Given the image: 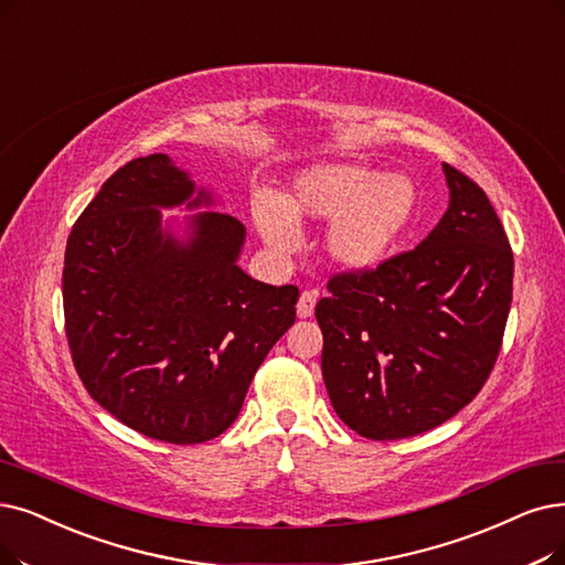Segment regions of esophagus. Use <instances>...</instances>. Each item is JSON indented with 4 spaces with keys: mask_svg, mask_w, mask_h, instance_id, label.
Masks as SVG:
<instances>
[{
    "mask_svg": "<svg viewBox=\"0 0 565 565\" xmlns=\"http://www.w3.org/2000/svg\"><path fill=\"white\" fill-rule=\"evenodd\" d=\"M315 303H318V291H310V289L301 291L299 303H297V315H299V318H303V320L310 318L312 310H315Z\"/></svg>",
    "mask_w": 565,
    "mask_h": 565,
    "instance_id": "esophagus-1",
    "label": "esophagus"
}]
</instances>
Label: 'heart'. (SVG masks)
I'll return each instance as SVG.
<instances>
[{
    "mask_svg": "<svg viewBox=\"0 0 565 565\" xmlns=\"http://www.w3.org/2000/svg\"><path fill=\"white\" fill-rule=\"evenodd\" d=\"M415 206L417 188L411 175L380 173L359 162H329L301 171L282 199L257 194L253 217L262 238L280 253L299 245L297 222H331L329 257L348 270H366L392 253Z\"/></svg>",
    "mask_w": 565,
    "mask_h": 565,
    "instance_id": "1",
    "label": "heart"
}]
</instances>
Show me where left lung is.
Listing matches in <instances>:
<instances>
[{"label":"left lung","instance_id":"left-lung-1","mask_svg":"<svg viewBox=\"0 0 565 565\" xmlns=\"http://www.w3.org/2000/svg\"><path fill=\"white\" fill-rule=\"evenodd\" d=\"M449 209L415 250L329 278L315 306L335 415L371 440L440 426L499 359L514 259L484 190L443 164Z\"/></svg>","mask_w":565,"mask_h":565}]
</instances>
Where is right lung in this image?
<instances>
[{"instance_id": "add662e5", "label": "right lung", "mask_w": 565, "mask_h": 565, "mask_svg": "<svg viewBox=\"0 0 565 565\" xmlns=\"http://www.w3.org/2000/svg\"><path fill=\"white\" fill-rule=\"evenodd\" d=\"M157 152L113 173L66 241L62 299L87 394L148 438L196 445L236 422L268 350L295 324L299 289L236 264L243 224L196 213L180 243L160 209L213 199Z\"/></svg>"}]
</instances>
